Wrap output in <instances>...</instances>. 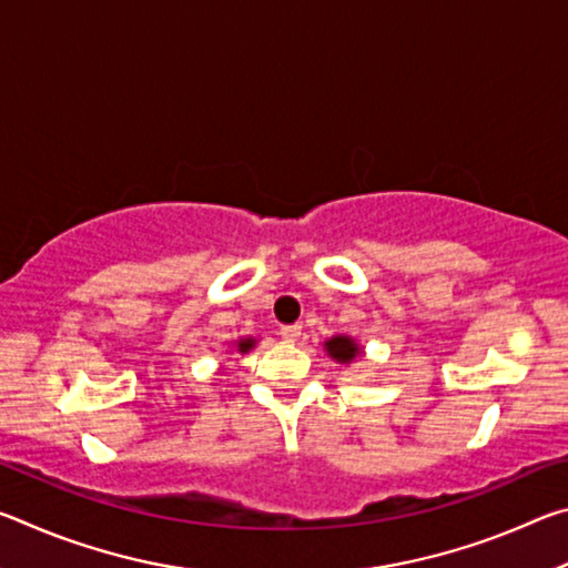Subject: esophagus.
Returning a JSON list of instances; mask_svg holds the SVG:
<instances>
[{
	"instance_id": "obj_1",
	"label": "esophagus",
	"mask_w": 568,
	"mask_h": 568,
	"mask_svg": "<svg viewBox=\"0 0 568 568\" xmlns=\"http://www.w3.org/2000/svg\"><path fill=\"white\" fill-rule=\"evenodd\" d=\"M301 333H303V325H283L281 328V338L283 341H287V343H295L297 338H301Z\"/></svg>"
}]
</instances>
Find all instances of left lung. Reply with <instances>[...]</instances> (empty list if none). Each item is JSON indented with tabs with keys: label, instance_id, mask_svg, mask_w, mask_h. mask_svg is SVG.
<instances>
[{
	"label": "left lung",
	"instance_id": "left-lung-1",
	"mask_svg": "<svg viewBox=\"0 0 568 568\" xmlns=\"http://www.w3.org/2000/svg\"><path fill=\"white\" fill-rule=\"evenodd\" d=\"M323 351L328 353V358H333L335 363L341 365H348L355 358H361L363 355V345L353 338V335H333V338L325 341Z\"/></svg>",
	"mask_w": 568,
	"mask_h": 568
}]
</instances>
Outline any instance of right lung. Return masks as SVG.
<instances>
[{
    "label": "right lung",
    "mask_w": 568,
    "mask_h": 568,
    "mask_svg": "<svg viewBox=\"0 0 568 568\" xmlns=\"http://www.w3.org/2000/svg\"><path fill=\"white\" fill-rule=\"evenodd\" d=\"M257 345V338H253V335H245V338H237V341H233L230 343V348H233L235 353H250Z\"/></svg>",
    "instance_id": "add662e5"
}]
</instances>
